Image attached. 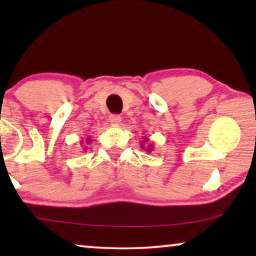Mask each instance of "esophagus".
I'll return each instance as SVG.
<instances>
[{"label": "esophagus", "mask_w": 256, "mask_h": 256, "mask_svg": "<svg viewBox=\"0 0 256 256\" xmlns=\"http://www.w3.org/2000/svg\"><path fill=\"white\" fill-rule=\"evenodd\" d=\"M110 122L113 126H118V124H120V122H121V116L120 115H110Z\"/></svg>", "instance_id": "34e87169"}]
</instances>
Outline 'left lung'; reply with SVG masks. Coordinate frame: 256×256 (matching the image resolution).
<instances>
[{"label":"left lung","mask_w":256,"mask_h":256,"mask_svg":"<svg viewBox=\"0 0 256 256\" xmlns=\"http://www.w3.org/2000/svg\"><path fill=\"white\" fill-rule=\"evenodd\" d=\"M141 148L143 150H146V152H152L154 149L152 143H149V138L146 136H143V140L141 141Z\"/></svg>","instance_id":"left-lung-1"}]
</instances>
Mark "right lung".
I'll list each match as a JSON object with an SVG mask.
<instances>
[{"label":"right lung","instance_id":"right-lung-1","mask_svg":"<svg viewBox=\"0 0 256 256\" xmlns=\"http://www.w3.org/2000/svg\"><path fill=\"white\" fill-rule=\"evenodd\" d=\"M84 142H86V144H90V136H88V138H86V141H82V144ZM86 146H85V148H84V150H86Z\"/></svg>","mask_w":256,"mask_h":256}]
</instances>
